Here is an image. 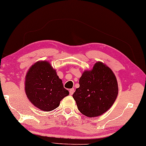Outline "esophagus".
Here are the masks:
<instances>
[{"label": "esophagus", "instance_id": "34e87169", "mask_svg": "<svg viewBox=\"0 0 146 146\" xmlns=\"http://www.w3.org/2000/svg\"><path fill=\"white\" fill-rule=\"evenodd\" d=\"M74 93V89H70V91H69V93H70V95H72Z\"/></svg>", "mask_w": 146, "mask_h": 146}]
</instances>
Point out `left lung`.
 <instances>
[{
  "label": "left lung",
  "instance_id": "8db88e82",
  "mask_svg": "<svg viewBox=\"0 0 146 146\" xmlns=\"http://www.w3.org/2000/svg\"><path fill=\"white\" fill-rule=\"evenodd\" d=\"M80 87L73 94L79 111L89 117L102 115L110 108L118 95L117 79L110 68L100 61L85 70Z\"/></svg>",
  "mask_w": 146,
  "mask_h": 146
}]
</instances>
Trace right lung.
Wrapping results in <instances>:
<instances>
[{"mask_svg": "<svg viewBox=\"0 0 146 146\" xmlns=\"http://www.w3.org/2000/svg\"><path fill=\"white\" fill-rule=\"evenodd\" d=\"M25 91L29 101L45 111L57 108L60 100L69 95L56 70L46 60L35 62L29 69L25 76Z\"/></svg>", "mask_w": 146, "mask_h": 146, "instance_id": "right-lung-1", "label": "right lung"}]
</instances>
